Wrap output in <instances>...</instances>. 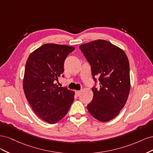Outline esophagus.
I'll use <instances>...</instances> for the list:
<instances>
[{"label":"esophagus","mask_w":153,"mask_h":153,"mask_svg":"<svg viewBox=\"0 0 153 153\" xmlns=\"http://www.w3.org/2000/svg\"><path fill=\"white\" fill-rule=\"evenodd\" d=\"M80 93H81V91H76L75 92V94H76V96H79L80 94Z\"/></svg>","instance_id":"34e87169"}]
</instances>
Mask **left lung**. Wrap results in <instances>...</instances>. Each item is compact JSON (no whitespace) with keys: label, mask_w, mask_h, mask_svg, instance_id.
<instances>
[{"label":"left lung","mask_w":153,"mask_h":153,"mask_svg":"<svg viewBox=\"0 0 153 153\" xmlns=\"http://www.w3.org/2000/svg\"><path fill=\"white\" fill-rule=\"evenodd\" d=\"M80 49L90 64L95 84L97 77L100 82L98 88H92L94 96L87 110L98 121H108L119 114L128 98V59L122 49L103 39L81 45Z\"/></svg>","instance_id":"1"}]
</instances>
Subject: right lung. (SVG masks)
I'll use <instances>...</instances> for the list:
<instances>
[{"label":"right lung","instance_id":"add662e5","mask_svg":"<svg viewBox=\"0 0 153 153\" xmlns=\"http://www.w3.org/2000/svg\"><path fill=\"white\" fill-rule=\"evenodd\" d=\"M74 50L67 45L45 44L32 52L26 62L25 95L36 115L48 123L61 120L74 101V91L55 84L64 71L66 58Z\"/></svg>","mask_w":153,"mask_h":153}]
</instances>
